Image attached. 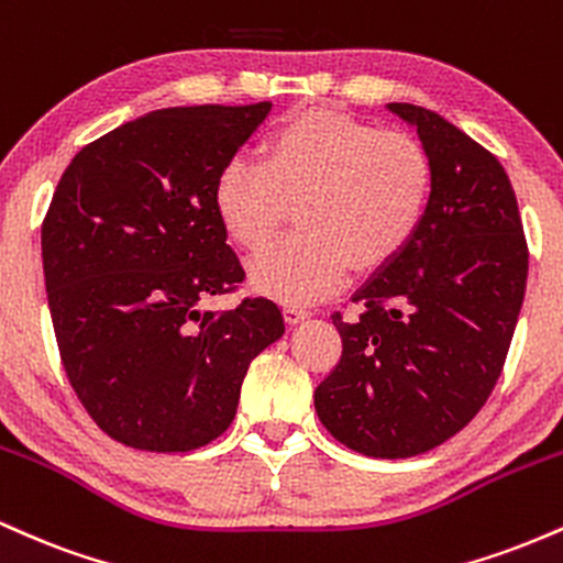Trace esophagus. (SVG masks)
<instances>
[{
    "mask_svg": "<svg viewBox=\"0 0 563 563\" xmlns=\"http://www.w3.org/2000/svg\"><path fill=\"white\" fill-rule=\"evenodd\" d=\"M283 314H286V320L290 322V325H296V322L307 320L312 312H309L307 307H299V303H286V307H283Z\"/></svg>",
    "mask_w": 563,
    "mask_h": 563,
    "instance_id": "34e87169",
    "label": "esophagus"
}]
</instances>
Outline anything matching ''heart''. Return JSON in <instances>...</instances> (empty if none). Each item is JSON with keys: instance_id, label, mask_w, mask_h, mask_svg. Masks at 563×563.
I'll list each match as a JSON object with an SVG mask.
<instances>
[{"instance_id": "b5f03b06", "label": "heart", "mask_w": 563, "mask_h": 563, "mask_svg": "<svg viewBox=\"0 0 563 563\" xmlns=\"http://www.w3.org/2000/svg\"><path fill=\"white\" fill-rule=\"evenodd\" d=\"M434 161L418 137L339 111L277 124L260 158L224 161L214 209L241 249H267L296 206L299 235L251 262L256 290L314 301L357 273H376L412 243L434 198Z\"/></svg>"}]
</instances>
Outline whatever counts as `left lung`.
Returning <instances> with one entry per match:
<instances>
[{
	"label": "left lung",
	"instance_id": "left-lung-1",
	"mask_svg": "<svg viewBox=\"0 0 563 563\" xmlns=\"http://www.w3.org/2000/svg\"><path fill=\"white\" fill-rule=\"evenodd\" d=\"M389 111L418 129L434 161V198L402 254L333 312L341 360L314 410L341 444L412 457L466 426L500 378L525 301L529 251L506 169L442 115Z\"/></svg>",
	"mask_w": 563,
	"mask_h": 563
}]
</instances>
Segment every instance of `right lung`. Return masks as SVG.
<instances>
[{
	"label": "right lung",
	"mask_w": 563,
	"mask_h": 563,
	"mask_svg": "<svg viewBox=\"0 0 563 563\" xmlns=\"http://www.w3.org/2000/svg\"><path fill=\"white\" fill-rule=\"evenodd\" d=\"M273 102L164 108L84 145L42 222L57 349L115 442L198 450L228 431L251 360L286 331L269 299L200 312L243 267L214 209L217 174Z\"/></svg>",
	"instance_id": "1"
}]
</instances>
